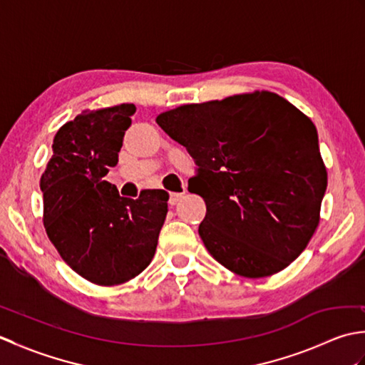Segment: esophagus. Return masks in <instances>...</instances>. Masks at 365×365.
Instances as JSON below:
<instances>
[{
	"mask_svg": "<svg viewBox=\"0 0 365 365\" xmlns=\"http://www.w3.org/2000/svg\"><path fill=\"white\" fill-rule=\"evenodd\" d=\"M182 197H183V192H170V195H169V204L170 205H175Z\"/></svg>",
	"mask_w": 365,
	"mask_h": 365,
	"instance_id": "1",
	"label": "esophagus"
}]
</instances>
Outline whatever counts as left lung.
<instances>
[{"mask_svg":"<svg viewBox=\"0 0 365 365\" xmlns=\"http://www.w3.org/2000/svg\"><path fill=\"white\" fill-rule=\"evenodd\" d=\"M158 125L199 166L188 190L207 205L199 235L232 273L265 277L306 250L328 173L314 122L269 91L161 113Z\"/></svg>","mask_w":365,"mask_h":365,"instance_id":"1","label":"left lung"}]
</instances>
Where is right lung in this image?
Here are the masks:
<instances>
[{"label":"right lung","mask_w":365,"mask_h":365,"mask_svg":"<svg viewBox=\"0 0 365 365\" xmlns=\"http://www.w3.org/2000/svg\"><path fill=\"white\" fill-rule=\"evenodd\" d=\"M135 111L122 103L66 122L41 177L46 235L75 273L97 285L123 284L149 267L168 213L165 190L128 199L103 180Z\"/></svg>","instance_id":"right-lung-1"}]
</instances>
